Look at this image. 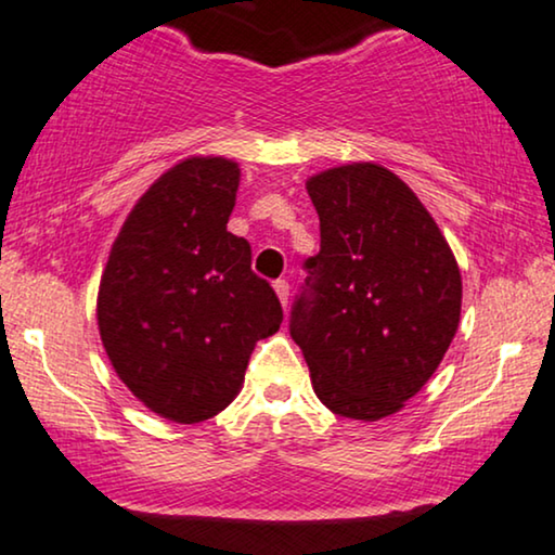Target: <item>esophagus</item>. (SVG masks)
<instances>
[{
  "label": "esophagus",
  "instance_id": "obj_1",
  "mask_svg": "<svg viewBox=\"0 0 555 555\" xmlns=\"http://www.w3.org/2000/svg\"><path fill=\"white\" fill-rule=\"evenodd\" d=\"M273 292H276L279 301H282V307L286 310V305H289V282H286V279H279V282H273Z\"/></svg>",
  "mask_w": 555,
  "mask_h": 555
}]
</instances>
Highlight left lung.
Returning a JSON list of instances; mask_svg holds the SVG:
<instances>
[{"label":"left lung","mask_w":555,"mask_h":555,"mask_svg":"<svg viewBox=\"0 0 555 555\" xmlns=\"http://www.w3.org/2000/svg\"><path fill=\"white\" fill-rule=\"evenodd\" d=\"M320 254L292 307V338L322 404L348 420L395 415L443 361L461 320V271L417 194L361 160L307 179Z\"/></svg>","instance_id":"obj_1"}]
</instances>
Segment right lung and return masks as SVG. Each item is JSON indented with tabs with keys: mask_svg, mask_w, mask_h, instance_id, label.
Listing matches in <instances>:
<instances>
[{
	"mask_svg": "<svg viewBox=\"0 0 555 555\" xmlns=\"http://www.w3.org/2000/svg\"><path fill=\"white\" fill-rule=\"evenodd\" d=\"M241 168L192 156L153 181L112 243L96 322L112 369L171 423L215 417L237 397L256 343L284 320L250 271V245L228 233Z\"/></svg>",
	"mask_w": 555,
	"mask_h": 555,
	"instance_id": "obj_1",
	"label": "right lung"
}]
</instances>
